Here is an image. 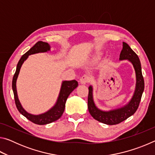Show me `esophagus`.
I'll return each instance as SVG.
<instances>
[{
    "mask_svg": "<svg viewBox=\"0 0 155 155\" xmlns=\"http://www.w3.org/2000/svg\"><path fill=\"white\" fill-rule=\"evenodd\" d=\"M91 80V77L88 74H84L80 78V82L82 84H86L90 82Z\"/></svg>",
    "mask_w": 155,
    "mask_h": 155,
    "instance_id": "1",
    "label": "esophagus"
}]
</instances>
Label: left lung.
I'll return each mask as SVG.
<instances>
[{"mask_svg":"<svg viewBox=\"0 0 155 155\" xmlns=\"http://www.w3.org/2000/svg\"><path fill=\"white\" fill-rule=\"evenodd\" d=\"M120 59H128L132 63L136 73V89L132 99L127 106L114 111H103L95 106L92 98V87H89L88 110L94 119L108 125L117 124L127 120L137 111L144 90V80L141 72V67L137 54L127 43L123 42V48L120 54Z\"/></svg>","mask_w":155,"mask_h":155,"instance_id":"obj_1","label":"left lung"}]
</instances>
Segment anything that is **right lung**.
I'll return each mask as SVG.
<instances>
[{"label":"right lung","instance_id":"add662e5","mask_svg":"<svg viewBox=\"0 0 155 155\" xmlns=\"http://www.w3.org/2000/svg\"><path fill=\"white\" fill-rule=\"evenodd\" d=\"M49 50L50 46L48 43L44 42V41H38V42L29 50V51H28L25 54H23L20 59L19 60V61H18L17 65L16 70H15V72L14 75V77H13L12 81V89L13 91H14L15 103L18 110L19 111L21 114H22L25 117H27L28 120H30L31 122L35 123L36 124L40 125L49 124V123L56 121V120L61 117L64 111L65 102L67 101L68 97L69 96L70 93H71L72 91L78 86V82L75 80L64 81L62 83L61 91H60L59 98L58 100H57L56 104L52 107L51 110H49L48 111H47L45 114L39 115H31L28 114V113L22 108L19 102V100L18 98L16 85H15L20 68L22 66L23 62L27 59L28 55L32 54L38 53V52H46L49 51Z\"/></svg>","mask_w":155,"mask_h":155}]
</instances>
